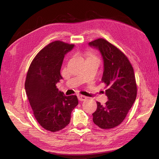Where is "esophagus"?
<instances>
[{
	"label": "esophagus",
	"mask_w": 159,
	"mask_h": 159,
	"mask_svg": "<svg viewBox=\"0 0 159 159\" xmlns=\"http://www.w3.org/2000/svg\"><path fill=\"white\" fill-rule=\"evenodd\" d=\"M86 99H87V97H85V96L82 95H78V99L80 101H81V102H82V101L85 100Z\"/></svg>",
	"instance_id": "esophagus-1"
}]
</instances>
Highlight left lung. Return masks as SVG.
Masks as SVG:
<instances>
[{
  "instance_id": "left-lung-1",
  "label": "left lung",
  "mask_w": 159,
  "mask_h": 159,
  "mask_svg": "<svg viewBox=\"0 0 159 159\" xmlns=\"http://www.w3.org/2000/svg\"><path fill=\"white\" fill-rule=\"evenodd\" d=\"M88 44L101 53L103 61L102 81L108 87L105 90L108 101L103 105L97 102L93 121L101 129L114 128L123 122L136 99L134 70L126 56L107 40L99 38Z\"/></svg>"
}]
</instances>
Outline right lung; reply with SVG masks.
<instances>
[{
    "label": "right lung",
    "mask_w": 159,
    "mask_h": 159,
    "mask_svg": "<svg viewBox=\"0 0 159 159\" xmlns=\"http://www.w3.org/2000/svg\"><path fill=\"white\" fill-rule=\"evenodd\" d=\"M74 47L59 40L50 43L38 53L26 75L25 91L34 115L43 128L52 132L68 125L78 104L76 95L66 96L56 86L62 79L64 56Z\"/></svg>",
    "instance_id": "right-lung-1"
}]
</instances>
